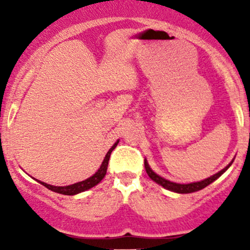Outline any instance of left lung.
I'll return each mask as SVG.
<instances>
[{
	"instance_id": "1",
	"label": "left lung",
	"mask_w": 250,
	"mask_h": 250,
	"mask_svg": "<svg viewBox=\"0 0 250 250\" xmlns=\"http://www.w3.org/2000/svg\"><path fill=\"white\" fill-rule=\"evenodd\" d=\"M231 161L229 163L228 166H227L226 168H223L222 170L219 171V173L214 174L213 176L208 177V179L203 180V181H200V182H193V183H188V185H181V183H175V182H170V181L163 179V177L159 176L156 173H154L153 170H151V168L149 167L147 160H145V168H146V171H147L148 176L150 177L151 180L155 181V182L157 183V185L162 186L163 188L168 189V190H171V191H175V193H179V194H189V193H194V191H197V190H201V189L206 188L207 186L210 185L211 182H214L215 180L219 179V177L222 175L225 171L228 169L229 167L231 166Z\"/></svg>"
}]
</instances>
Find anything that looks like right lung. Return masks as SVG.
<instances>
[{
    "label": "right lung",
    "instance_id": "right-lung-1",
    "mask_svg": "<svg viewBox=\"0 0 250 250\" xmlns=\"http://www.w3.org/2000/svg\"><path fill=\"white\" fill-rule=\"evenodd\" d=\"M117 143H119V140H117V141H116L115 143H114L113 147H111V148L108 150V153H107V155H105L104 160H103L101 167L99 168V170H97L96 173L93 175V176H90V177H89V179H87V180L81 181V182L74 183V185H70V186H64V187H56V186L48 185V183L41 182V181H39V182L41 183V185L44 186L45 188L49 189V190H53V191H55V193L63 194V195H75V194L82 193V191L88 190V189L93 188L94 186H96L97 183L101 182L103 177L105 176V173H107V168H108L109 157H110L111 151H113L114 149L116 148Z\"/></svg>",
    "mask_w": 250,
    "mask_h": 250
}]
</instances>
